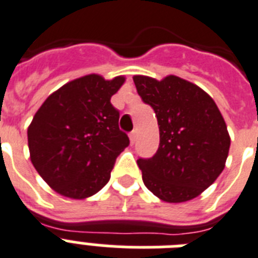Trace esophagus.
<instances>
[{"label": "esophagus", "instance_id": "34e87169", "mask_svg": "<svg viewBox=\"0 0 258 258\" xmlns=\"http://www.w3.org/2000/svg\"><path fill=\"white\" fill-rule=\"evenodd\" d=\"M136 140V131H133V133H130V142H131V144L135 143Z\"/></svg>", "mask_w": 258, "mask_h": 258}]
</instances>
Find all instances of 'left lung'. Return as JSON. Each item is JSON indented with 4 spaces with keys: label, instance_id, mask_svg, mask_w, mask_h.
Returning <instances> with one entry per match:
<instances>
[{
    "label": "left lung",
    "instance_id": "8db88e82",
    "mask_svg": "<svg viewBox=\"0 0 258 258\" xmlns=\"http://www.w3.org/2000/svg\"><path fill=\"white\" fill-rule=\"evenodd\" d=\"M134 83L158 118L160 143L152 158L138 159L144 185L167 203L192 200L223 172L231 138L216 103L199 86L175 75Z\"/></svg>",
    "mask_w": 258,
    "mask_h": 258
}]
</instances>
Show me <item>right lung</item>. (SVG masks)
<instances>
[{
    "instance_id": "obj_1",
    "label": "right lung",
    "mask_w": 258,
    "mask_h": 258,
    "mask_svg": "<svg viewBox=\"0 0 258 258\" xmlns=\"http://www.w3.org/2000/svg\"><path fill=\"white\" fill-rule=\"evenodd\" d=\"M124 77L90 74L56 90L27 128L31 163L62 196L86 199L107 184L115 160L130 144L111 104Z\"/></svg>"
}]
</instances>
